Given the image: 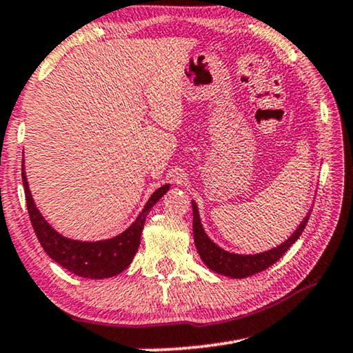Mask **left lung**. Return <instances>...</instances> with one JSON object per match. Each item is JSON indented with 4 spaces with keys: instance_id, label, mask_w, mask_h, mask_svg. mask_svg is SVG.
Returning a JSON list of instances; mask_svg holds the SVG:
<instances>
[{
    "instance_id": "1",
    "label": "left lung",
    "mask_w": 353,
    "mask_h": 353,
    "mask_svg": "<svg viewBox=\"0 0 353 353\" xmlns=\"http://www.w3.org/2000/svg\"><path fill=\"white\" fill-rule=\"evenodd\" d=\"M192 209H193V239L194 247L198 250V254L201 261L204 262L209 270L218 273V275L229 276V278H247L256 273L264 272L265 268L275 264V262L281 257L286 251L297 242L299 237L303 232V229L307 223V218L311 215V210H307L303 220L300 221L297 229L290 234V236L284 240L283 243L276 245L275 248H270L262 253L254 254H239L226 251L225 248L218 247V245L212 240L207 232L204 231L203 223H201L198 205L192 199Z\"/></svg>"
}]
</instances>
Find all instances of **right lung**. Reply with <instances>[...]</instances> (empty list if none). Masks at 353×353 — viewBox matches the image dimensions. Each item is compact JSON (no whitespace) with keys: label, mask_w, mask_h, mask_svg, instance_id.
Instances as JSON below:
<instances>
[{"label":"right lung","mask_w":353,"mask_h":353,"mask_svg":"<svg viewBox=\"0 0 353 353\" xmlns=\"http://www.w3.org/2000/svg\"><path fill=\"white\" fill-rule=\"evenodd\" d=\"M21 181H23L25 196L28 214H30L31 225L41 242L46 253L58 262L61 267L75 275L89 279H103L119 275L132 264L133 257L139 248L141 242V232L144 221L152 207L159 203V199L170 190V183L157 188L150 194L148 203L144 204L143 210L139 212L137 220L128 226L125 231L117 234L114 237L103 240H75L59 234L50 223L43 218L41 210L32 199L30 185L25 172V160H21Z\"/></svg>","instance_id":"add662e5"}]
</instances>
